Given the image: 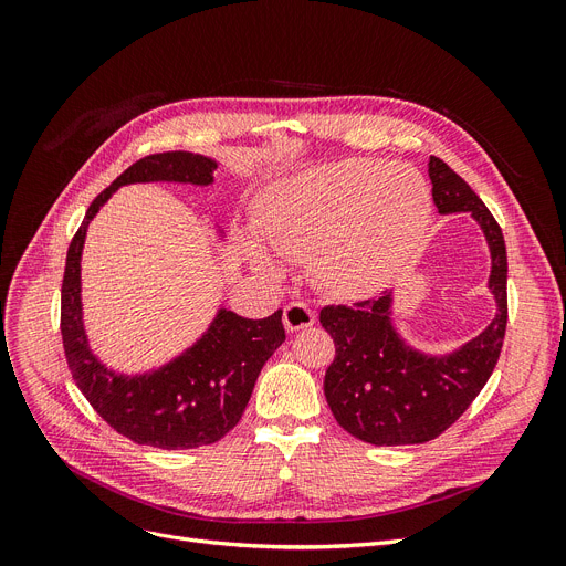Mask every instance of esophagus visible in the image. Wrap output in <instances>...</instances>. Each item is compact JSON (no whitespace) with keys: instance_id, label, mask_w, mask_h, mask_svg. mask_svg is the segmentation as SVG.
<instances>
[{"instance_id":"34e87169","label":"esophagus","mask_w":566,"mask_h":566,"mask_svg":"<svg viewBox=\"0 0 566 566\" xmlns=\"http://www.w3.org/2000/svg\"><path fill=\"white\" fill-rule=\"evenodd\" d=\"M316 321V314L310 305L305 303H289L284 307V328L289 333H295V331H303V328H310V325H314Z\"/></svg>"}]
</instances>
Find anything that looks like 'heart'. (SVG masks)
I'll return each instance as SVG.
<instances>
[{"instance_id": "heart-1", "label": "heart", "mask_w": 566, "mask_h": 566, "mask_svg": "<svg viewBox=\"0 0 566 566\" xmlns=\"http://www.w3.org/2000/svg\"><path fill=\"white\" fill-rule=\"evenodd\" d=\"M429 218L431 192L418 169L348 158L273 186L256 231L275 254L312 261V273L325 289L365 295L420 243ZM250 256L259 271L275 273L261 248L252 245Z\"/></svg>"}]
</instances>
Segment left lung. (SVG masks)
I'll return each mask as SVG.
<instances>
[{"label":"left lung","instance_id":"obj_1","mask_svg":"<svg viewBox=\"0 0 566 566\" xmlns=\"http://www.w3.org/2000/svg\"><path fill=\"white\" fill-rule=\"evenodd\" d=\"M440 213L470 211L491 248L489 286L497 314L450 358L408 348L390 325L392 293L353 305H325L318 321L335 342L323 390L337 424L371 444H418L448 431L491 378L507 331V248L484 201L440 158H429Z\"/></svg>","mask_w":566,"mask_h":566}]
</instances>
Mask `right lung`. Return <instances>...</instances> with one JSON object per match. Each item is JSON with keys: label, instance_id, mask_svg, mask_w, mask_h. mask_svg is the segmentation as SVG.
<instances>
[{"label": "right lung", "instance_id": "right-lung-1", "mask_svg": "<svg viewBox=\"0 0 566 566\" xmlns=\"http://www.w3.org/2000/svg\"><path fill=\"white\" fill-rule=\"evenodd\" d=\"M216 167L211 158L188 151L154 154L133 163L88 206L66 254L62 339L77 388L116 433L160 450L218 442L241 422L265 360L286 339L282 310L256 321L220 310L208 333L181 358L146 376H118L96 360L84 337L80 256L86 224L116 188L148 181L208 186Z\"/></svg>", "mask_w": 566, "mask_h": 566}]
</instances>
